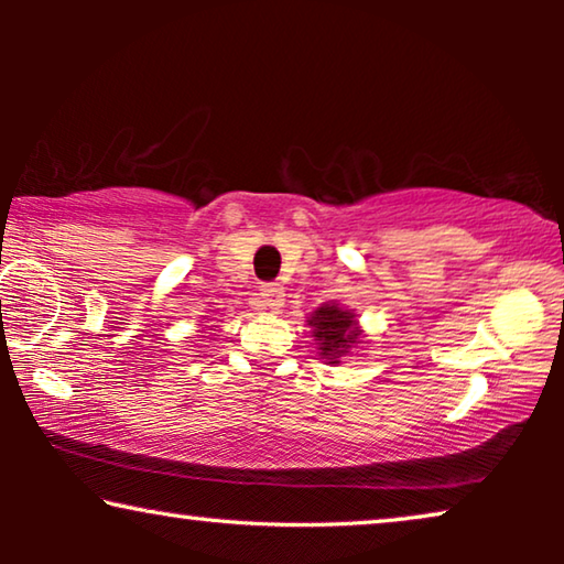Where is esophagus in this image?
<instances>
[{
	"mask_svg": "<svg viewBox=\"0 0 564 564\" xmlns=\"http://www.w3.org/2000/svg\"><path fill=\"white\" fill-rule=\"evenodd\" d=\"M261 300H264V311L269 313H276L282 307V300H284V290L282 284H261Z\"/></svg>",
	"mask_w": 564,
	"mask_h": 564,
	"instance_id": "esophagus-1",
	"label": "esophagus"
}]
</instances>
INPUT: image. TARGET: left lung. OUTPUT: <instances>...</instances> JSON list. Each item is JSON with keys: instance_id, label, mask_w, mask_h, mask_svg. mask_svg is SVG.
Returning <instances> with one entry per match:
<instances>
[{"instance_id": "8db88e82", "label": "left lung", "mask_w": 564, "mask_h": 564, "mask_svg": "<svg viewBox=\"0 0 564 564\" xmlns=\"http://www.w3.org/2000/svg\"><path fill=\"white\" fill-rule=\"evenodd\" d=\"M305 323L311 326L313 341L318 344V357L326 365H341V359L351 357V351L365 344V330L359 326L357 313L336 300L315 307Z\"/></svg>"}]
</instances>
